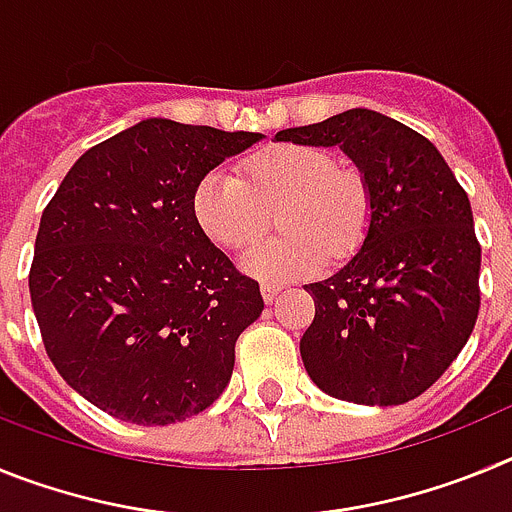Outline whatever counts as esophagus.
<instances>
[{
  "label": "esophagus",
  "mask_w": 512,
  "mask_h": 512,
  "mask_svg": "<svg viewBox=\"0 0 512 512\" xmlns=\"http://www.w3.org/2000/svg\"><path fill=\"white\" fill-rule=\"evenodd\" d=\"M279 292H282V287H279V284H274V282H264V284H261V295H264L266 302L277 300Z\"/></svg>",
  "instance_id": "obj_1"
}]
</instances>
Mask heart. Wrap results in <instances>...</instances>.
<instances>
[{"label": "heart", "mask_w": 512, "mask_h": 512, "mask_svg": "<svg viewBox=\"0 0 512 512\" xmlns=\"http://www.w3.org/2000/svg\"><path fill=\"white\" fill-rule=\"evenodd\" d=\"M279 210L282 235L253 243L243 269L264 282L310 277L328 261H343L364 241L372 197L356 169L336 166L323 148L282 143L251 156L243 176L215 169L197 182L192 212L202 233L225 248H243Z\"/></svg>", "instance_id": "1"}]
</instances>
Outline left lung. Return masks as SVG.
Segmentation results:
<instances>
[{
	"mask_svg": "<svg viewBox=\"0 0 512 512\" xmlns=\"http://www.w3.org/2000/svg\"><path fill=\"white\" fill-rule=\"evenodd\" d=\"M277 140L338 146L364 176V246L305 284L315 320L300 341L310 379L356 405L423 395L467 346L479 312L482 248L469 197L431 140L374 110H346Z\"/></svg>",
	"mask_w": 512,
	"mask_h": 512,
	"instance_id": "left-lung-1",
	"label": "left lung"
}]
</instances>
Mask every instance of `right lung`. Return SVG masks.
Masks as SVG:
<instances>
[{"instance_id":"add662e5","label":"right lung","mask_w":512,"mask_h":512,"mask_svg":"<svg viewBox=\"0 0 512 512\" xmlns=\"http://www.w3.org/2000/svg\"><path fill=\"white\" fill-rule=\"evenodd\" d=\"M261 138L151 117L89 148L45 205L30 266L40 336L104 413L179 423L228 387L264 300L202 233L192 194Z\"/></svg>"}]
</instances>
